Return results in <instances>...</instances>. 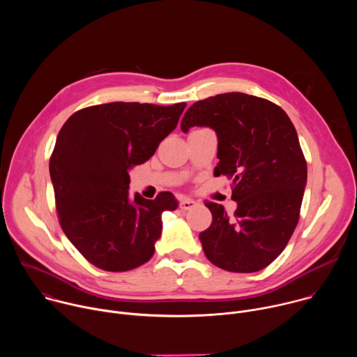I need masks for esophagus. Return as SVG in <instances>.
Here are the masks:
<instances>
[{
	"mask_svg": "<svg viewBox=\"0 0 357 357\" xmlns=\"http://www.w3.org/2000/svg\"><path fill=\"white\" fill-rule=\"evenodd\" d=\"M195 206H196V202L192 200V199H189V197H182V199L179 200V208L183 209V211H189V209H192V208H195Z\"/></svg>",
	"mask_w": 357,
	"mask_h": 357,
	"instance_id": "esophagus-1",
	"label": "esophagus"
}]
</instances>
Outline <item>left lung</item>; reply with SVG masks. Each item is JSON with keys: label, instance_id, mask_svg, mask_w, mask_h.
Wrapping results in <instances>:
<instances>
[{"label": "left lung", "instance_id": "1", "mask_svg": "<svg viewBox=\"0 0 357 357\" xmlns=\"http://www.w3.org/2000/svg\"><path fill=\"white\" fill-rule=\"evenodd\" d=\"M211 127L218 134L215 175L233 182L231 216L208 202L213 220L199 234L208 260L231 273L270 266L288 244L299 219L307 161L287 113L245 93H223L196 101L181 130Z\"/></svg>", "mask_w": 357, "mask_h": 357}]
</instances>
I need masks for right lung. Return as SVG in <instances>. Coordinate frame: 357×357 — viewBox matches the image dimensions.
<instances>
[{
	"instance_id": "obj_1",
	"label": "right lung",
	"mask_w": 357,
	"mask_h": 357,
	"mask_svg": "<svg viewBox=\"0 0 357 357\" xmlns=\"http://www.w3.org/2000/svg\"><path fill=\"white\" fill-rule=\"evenodd\" d=\"M185 107L116 101L79 110L61 128L49 161L59 223L97 268L128 271L154 256L161 215L178 202L171 192L131 197L128 171L154 155Z\"/></svg>"
}]
</instances>
